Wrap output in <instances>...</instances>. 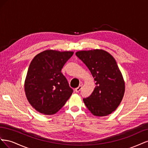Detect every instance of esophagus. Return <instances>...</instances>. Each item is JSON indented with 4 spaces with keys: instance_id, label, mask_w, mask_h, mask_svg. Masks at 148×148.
I'll list each match as a JSON object with an SVG mask.
<instances>
[{
    "instance_id": "34e87169",
    "label": "esophagus",
    "mask_w": 148,
    "mask_h": 148,
    "mask_svg": "<svg viewBox=\"0 0 148 148\" xmlns=\"http://www.w3.org/2000/svg\"><path fill=\"white\" fill-rule=\"evenodd\" d=\"M82 88V85H79L78 87H77V88H75V91L77 92H78L80 90H81Z\"/></svg>"
}]
</instances>
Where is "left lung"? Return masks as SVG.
Returning <instances> with one entry per match:
<instances>
[{"mask_svg":"<svg viewBox=\"0 0 148 148\" xmlns=\"http://www.w3.org/2000/svg\"><path fill=\"white\" fill-rule=\"evenodd\" d=\"M87 66L96 82L93 92L83 102L95 116L103 117L113 112L122 101L125 83L113 56L102 49L80 51L76 52Z\"/></svg>","mask_w":148,"mask_h":148,"instance_id":"1","label":"left lung"}]
</instances>
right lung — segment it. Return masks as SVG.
<instances>
[{
	"label": "right lung",
	"mask_w": 148,
	"mask_h": 148,
	"mask_svg": "<svg viewBox=\"0 0 148 148\" xmlns=\"http://www.w3.org/2000/svg\"><path fill=\"white\" fill-rule=\"evenodd\" d=\"M73 51L46 50L31 61L25 81V92L31 106L44 115L55 114L63 107L73 89L61 70Z\"/></svg>",
	"instance_id": "obj_1"
}]
</instances>
